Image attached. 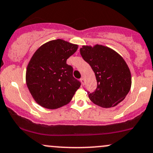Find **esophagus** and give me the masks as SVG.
Instances as JSON below:
<instances>
[{"label":"esophagus","mask_w":153,"mask_h":153,"mask_svg":"<svg viewBox=\"0 0 153 153\" xmlns=\"http://www.w3.org/2000/svg\"><path fill=\"white\" fill-rule=\"evenodd\" d=\"M80 82H81L82 85H84V83H85L84 78H80Z\"/></svg>","instance_id":"34e87169"}]
</instances>
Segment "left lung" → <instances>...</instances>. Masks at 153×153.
<instances>
[{
	"label": "left lung",
	"instance_id": "8db88e82",
	"mask_svg": "<svg viewBox=\"0 0 153 153\" xmlns=\"http://www.w3.org/2000/svg\"><path fill=\"white\" fill-rule=\"evenodd\" d=\"M80 52L94 72L97 82L94 91H88L91 101L104 108L116 106L125 99L131 85V72L125 60L102 45L83 46Z\"/></svg>",
	"mask_w": 153,
	"mask_h": 153
}]
</instances>
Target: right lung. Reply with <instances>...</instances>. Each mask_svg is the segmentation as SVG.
Listing matches in <instances>:
<instances>
[{"label":"right lung","instance_id":"right-lung-1","mask_svg":"<svg viewBox=\"0 0 153 153\" xmlns=\"http://www.w3.org/2000/svg\"><path fill=\"white\" fill-rule=\"evenodd\" d=\"M78 48L64 40H53L33 55L27 68L26 83L38 105L53 110L71 101L80 82L73 77V68L67 59Z\"/></svg>","mask_w":153,"mask_h":153}]
</instances>
